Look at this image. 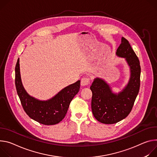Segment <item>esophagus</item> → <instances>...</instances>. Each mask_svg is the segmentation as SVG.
<instances>
[{
  "label": "esophagus",
  "instance_id": "1",
  "mask_svg": "<svg viewBox=\"0 0 157 157\" xmlns=\"http://www.w3.org/2000/svg\"><path fill=\"white\" fill-rule=\"evenodd\" d=\"M90 79L89 77H85L82 78L81 79V85L82 86H85V85H87L90 83Z\"/></svg>",
  "mask_w": 157,
  "mask_h": 157
}]
</instances>
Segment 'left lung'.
I'll list each match as a JSON object with an SVG mask.
<instances>
[{
    "label": "left lung",
    "instance_id": "8db88e82",
    "mask_svg": "<svg viewBox=\"0 0 157 157\" xmlns=\"http://www.w3.org/2000/svg\"><path fill=\"white\" fill-rule=\"evenodd\" d=\"M116 55L125 58L130 67V78L125 87L118 94H114L109 85L99 78H95L90 86L93 115L98 121L105 124H116L128 115L140 86V61L124 37L121 38Z\"/></svg>",
    "mask_w": 157,
    "mask_h": 157
}]
</instances>
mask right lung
Wrapping results in <instances>:
<instances>
[{"label": "right lung", "instance_id": "1", "mask_svg": "<svg viewBox=\"0 0 157 157\" xmlns=\"http://www.w3.org/2000/svg\"><path fill=\"white\" fill-rule=\"evenodd\" d=\"M19 59L15 65V83L22 107L30 118L45 125L59 124L65 117L69 105L78 92L80 80L70 85L52 98L42 101L30 96L25 90L22 83Z\"/></svg>", "mask_w": 157, "mask_h": 157}]
</instances>
